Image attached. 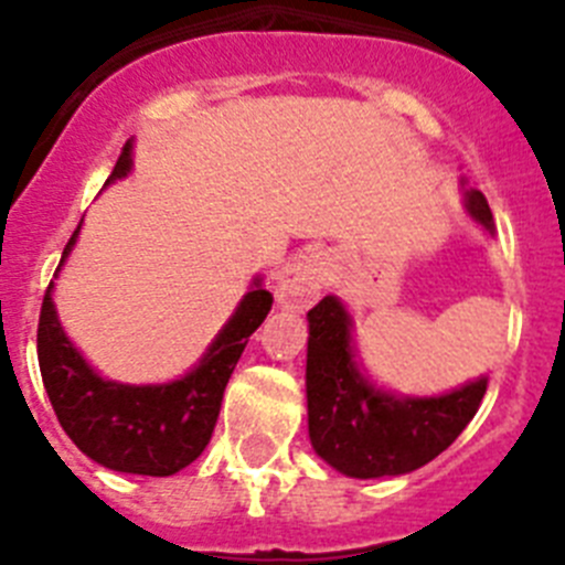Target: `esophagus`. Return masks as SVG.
<instances>
[{"instance_id": "obj_1", "label": "esophagus", "mask_w": 565, "mask_h": 565, "mask_svg": "<svg viewBox=\"0 0 565 565\" xmlns=\"http://www.w3.org/2000/svg\"><path fill=\"white\" fill-rule=\"evenodd\" d=\"M326 288V268L317 254L294 259L277 277V302L286 308H308Z\"/></svg>"}]
</instances>
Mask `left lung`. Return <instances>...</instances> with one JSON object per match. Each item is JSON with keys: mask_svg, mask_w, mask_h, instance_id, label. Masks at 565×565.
I'll return each mask as SVG.
<instances>
[{"mask_svg": "<svg viewBox=\"0 0 565 565\" xmlns=\"http://www.w3.org/2000/svg\"><path fill=\"white\" fill-rule=\"evenodd\" d=\"M469 212L492 228L481 192H469ZM308 433L319 458L351 478L404 476L444 452L472 422L487 379L438 398H396L359 376L351 353V319L337 297L308 311Z\"/></svg>", "mask_w": 565, "mask_h": 565, "instance_id": "1", "label": "left lung"}]
</instances>
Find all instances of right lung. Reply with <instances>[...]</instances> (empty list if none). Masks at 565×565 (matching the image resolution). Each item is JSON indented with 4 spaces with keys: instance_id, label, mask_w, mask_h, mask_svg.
Listing matches in <instances>:
<instances>
[{
    "instance_id": "obj_1",
    "label": "right lung",
    "mask_w": 565,
    "mask_h": 565,
    "mask_svg": "<svg viewBox=\"0 0 565 565\" xmlns=\"http://www.w3.org/2000/svg\"><path fill=\"white\" fill-rule=\"evenodd\" d=\"M129 163H132L129 147H124L107 183L124 178ZM76 234L78 228L64 248L62 263L76 243ZM50 288L53 279L42 299L36 348L44 391L64 433L84 456L118 472L163 478L189 467L206 450L221 416L223 391L248 337L271 311V294L259 288L257 279L254 291L246 294L234 317L228 319V326L189 376L172 384L132 387V384L104 382L78 356L58 326Z\"/></svg>"
}]
</instances>
